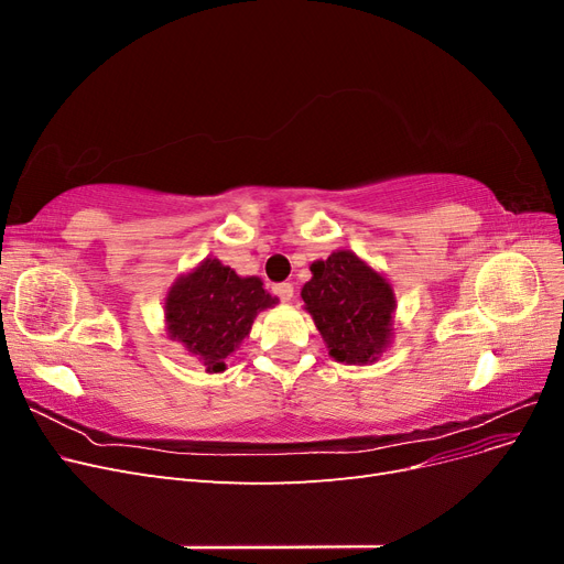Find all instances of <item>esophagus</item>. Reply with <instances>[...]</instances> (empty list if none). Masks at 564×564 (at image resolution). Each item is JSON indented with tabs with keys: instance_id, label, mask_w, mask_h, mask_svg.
<instances>
[{
	"instance_id": "34e87169",
	"label": "esophagus",
	"mask_w": 564,
	"mask_h": 564,
	"mask_svg": "<svg viewBox=\"0 0 564 564\" xmlns=\"http://www.w3.org/2000/svg\"><path fill=\"white\" fill-rule=\"evenodd\" d=\"M272 292H275V296H280V301L289 303V301L294 299V284H289V282H280V284L272 286Z\"/></svg>"
}]
</instances>
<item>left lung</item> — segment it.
Masks as SVG:
<instances>
[{"label": "left lung", "mask_w": 564, "mask_h": 564, "mask_svg": "<svg viewBox=\"0 0 564 564\" xmlns=\"http://www.w3.org/2000/svg\"><path fill=\"white\" fill-rule=\"evenodd\" d=\"M313 278L301 299L315 319L336 362L369 365L379 360L392 336L395 294L381 272L348 249L311 265Z\"/></svg>", "instance_id": "left-lung-1"}]
</instances>
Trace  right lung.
Returning <instances> with one entry per match:
<instances>
[{
    "label": "right lung",
    "instance_id": "add662e5",
    "mask_svg": "<svg viewBox=\"0 0 564 564\" xmlns=\"http://www.w3.org/2000/svg\"><path fill=\"white\" fill-rule=\"evenodd\" d=\"M275 301L261 278H240L218 259H204L169 289L166 332L209 373H218L226 371L228 355L249 336L256 315Z\"/></svg>",
    "mask_w": 564,
    "mask_h": 564
}]
</instances>
